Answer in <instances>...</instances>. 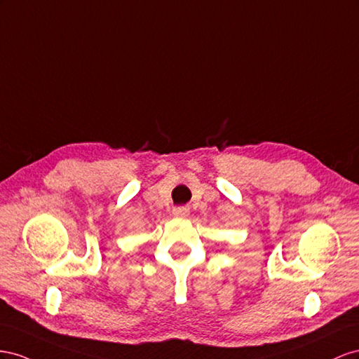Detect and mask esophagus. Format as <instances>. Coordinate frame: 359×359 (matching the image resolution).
Segmentation results:
<instances>
[{
    "instance_id": "34e87169",
    "label": "esophagus",
    "mask_w": 359,
    "mask_h": 359,
    "mask_svg": "<svg viewBox=\"0 0 359 359\" xmlns=\"http://www.w3.org/2000/svg\"><path fill=\"white\" fill-rule=\"evenodd\" d=\"M172 215H174V217H179V218H187L189 215V208H174Z\"/></svg>"
}]
</instances>
